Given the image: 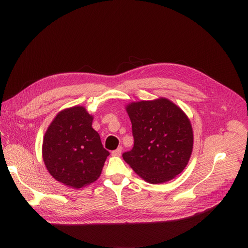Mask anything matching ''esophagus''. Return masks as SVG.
<instances>
[{"label": "esophagus", "instance_id": "obj_1", "mask_svg": "<svg viewBox=\"0 0 248 248\" xmlns=\"http://www.w3.org/2000/svg\"><path fill=\"white\" fill-rule=\"evenodd\" d=\"M121 155H122V147L117 148L116 150L111 152V155H113V157H120Z\"/></svg>", "mask_w": 248, "mask_h": 248}]
</instances>
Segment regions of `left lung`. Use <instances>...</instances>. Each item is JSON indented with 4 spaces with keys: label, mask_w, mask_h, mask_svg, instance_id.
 Returning a JSON list of instances; mask_svg holds the SVG:
<instances>
[{
    "label": "left lung",
    "mask_w": 248,
    "mask_h": 248,
    "mask_svg": "<svg viewBox=\"0 0 248 248\" xmlns=\"http://www.w3.org/2000/svg\"><path fill=\"white\" fill-rule=\"evenodd\" d=\"M134 147L124 160L146 182L170 181L186 168L193 150V129L185 112L167 98L132 102Z\"/></svg>",
    "instance_id": "left-lung-1"
}]
</instances>
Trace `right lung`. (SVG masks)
I'll list each match as a JSON object with an SVG mask.
<instances>
[{"label": "right lung", "instance_id": "obj_1", "mask_svg": "<svg viewBox=\"0 0 248 248\" xmlns=\"http://www.w3.org/2000/svg\"><path fill=\"white\" fill-rule=\"evenodd\" d=\"M93 116L83 107L60 111L43 139V161L50 175L60 183L79 189L100 176L108 151L93 128Z\"/></svg>", "mask_w": 248, "mask_h": 248}]
</instances>
